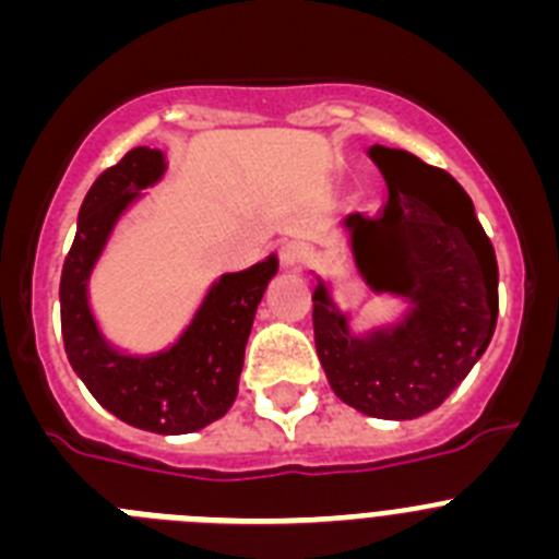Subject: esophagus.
<instances>
[{
    "mask_svg": "<svg viewBox=\"0 0 559 559\" xmlns=\"http://www.w3.org/2000/svg\"><path fill=\"white\" fill-rule=\"evenodd\" d=\"M280 257H283V263L290 265V269H308V265L313 263L316 254L308 243H302V240H288V243L283 246V251H280Z\"/></svg>",
    "mask_w": 559,
    "mask_h": 559,
    "instance_id": "obj_1",
    "label": "esophagus"
}]
</instances>
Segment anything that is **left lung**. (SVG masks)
Listing matches in <instances>:
<instances>
[{
	"mask_svg": "<svg viewBox=\"0 0 559 559\" xmlns=\"http://www.w3.org/2000/svg\"><path fill=\"white\" fill-rule=\"evenodd\" d=\"M372 159L389 201L378 215L347 218L355 263L374 290L408 296L417 310L389 333L353 338L319 285L316 353L347 406L380 419H414L445 403L496 333V249L451 173L394 147L374 145Z\"/></svg>",
	"mask_w": 559,
	"mask_h": 559,
	"instance_id": "left-lung-1",
	"label": "left lung"
}]
</instances>
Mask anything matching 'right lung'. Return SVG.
<instances>
[{
	"mask_svg": "<svg viewBox=\"0 0 559 559\" xmlns=\"http://www.w3.org/2000/svg\"><path fill=\"white\" fill-rule=\"evenodd\" d=\"M165 170L162 153L133 147L103 170L78 215V231L61 271L63 349L86 389L122 423L153 433H190L224 417L237 397L246 341L276 260L221 276L204 308L173 349L128 358L106 347L88 313L86 280L114 221Z\"/></svg>",
	"mask_w": 559,
	"mask_h": 559,
	"instance_id": "add662e5",
	"label": "right lung"
}]
</instances>
